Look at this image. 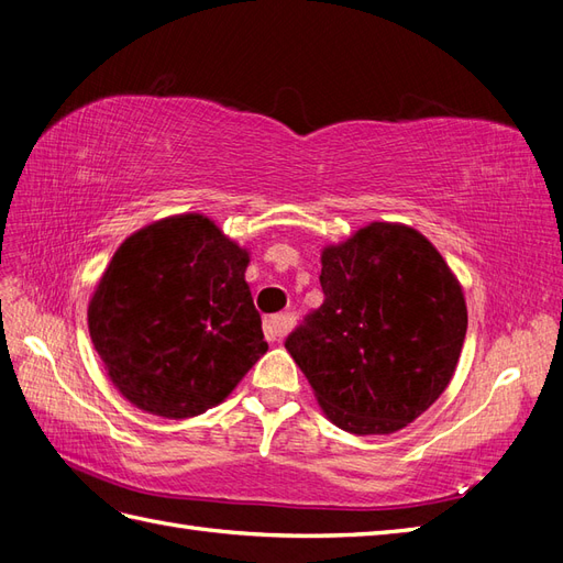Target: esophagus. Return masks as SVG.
<instances>
[{
	"mask_svg": "<svg viewBox=\"0 0 563 563\" xmlns=\"http://www.w3.org/2000/svg\"><path fill=\"white\" fill-rule=\"evenodd\" d=\"M285 329H287V323H285L283 313H271V317L264 319V335H266V341H271V343L280 341Z\"/></svg>",
	"mask_w": 563,
	"mask_h": 563,
	"instance_id": "esophagus-1",
	"label": "esophagus"
}]
</instances>
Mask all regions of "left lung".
Returning <instances> with one entry per match:
<instances>
[{"label":"left lung","mask_w":563,"mask_h":563,"mask_svg":"<svg viewBox=\"0 0 563 563\" xmlns=\"http://www.w3.org/2000/svg\"><path fill=\"white\" fill-rule=\"evenodd\" d=\"M323 305L285 338L325 417L350 434L417 420L459 364L467 309L420 232L372 222L321 254Z\"/></svg>","instance_id":"1"}]
</instances>
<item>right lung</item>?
<instances>
[{"instance_id":"1","label":"right lung","mask_w":563,"mask_h":563,"mask_svg":"<svg viewBox=\"0 0 563 563\" xmlns=\"http://www.w3.org/2000/svg\"><path fill=\"white\" fill-rule=\"evenodd\" d=\"M246 264L199 213L153 222L114 252L88 331L126 400L185 420L228 398L268 350Z\"/></svg>"}]
</instances>
